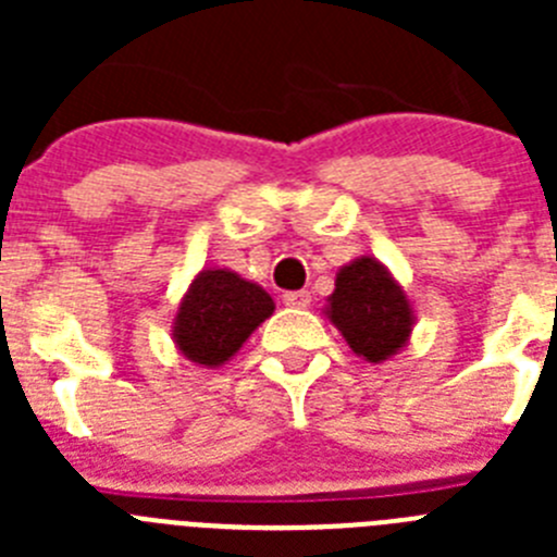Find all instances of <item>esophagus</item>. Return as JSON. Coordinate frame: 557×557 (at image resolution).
I'll return each mask as SVG.
<instances>
[{
	"label": "esophagus",
	"instance_id": "obj_1",
	"mask_svg": "<svg viewBox=\"0 0 557 557\" xmlns=\"http://www.w3.org/2000/svg\"><path fill=\"white\" fill-rule=\"evenodd\" d=\"M284 304L293 309H307L312 304V295L307 289H293V293H284Z\"/></svg>",
	"mask_w": 557,
	"mask_h": 557
}]
</instances>
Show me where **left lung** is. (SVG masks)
Returning <instances> with one entry per match:
<instances>
[{"label": "left lung", "instance_id": "1", "mask_svg": "<svg viewBox=\"0 0 557 557\" xmlns=\"http://www.w3.org/2000/svg\"><path fill=\"white\" fill-rule=\"evenodd\" d=\"M348 348L368 362H385L410 343L416 312L396 275L373 256L343 264L323 307Z\"/></svg>", "mask_w": 557, "mask_h": 557}]
</instances>
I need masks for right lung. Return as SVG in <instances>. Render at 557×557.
I'll list each match as a JSON object with an SVG mask.
<instances>
[{
    "label": "right lung",
    "instance_id": "obj_1",
    "mask_svg": "<svg viewBox=\"0 0 557 557\" xmlns=\"http://www.w3.org/2000/svg\"><path fill=\"white\" fill-rule=\"evenodd\" d=\"M273 309V298L256 282L228 268H203L181 298L172 343L195 366L220 368L234 359Z\"/></svg>",
    "mask_w": 557,
    "mask_h": 557
}]
</instances>
